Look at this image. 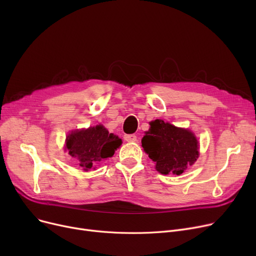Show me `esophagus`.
<instances>
[{
	"instance_id": "1",
	"label": "esophagus",
	"mask_w": 256,
	"mask_h": 256,
	"mask_svg": "<svg viewBox=\"0 0 256 256\" xmlns=\"http://www.w3.org/2000/svg\"><path fill=\"white\" fill-rule=\"evenodd\" d=\"M124 140L126 142H136L137 141V136H135V135H126Z\"/></svg>"
}]
</instances>
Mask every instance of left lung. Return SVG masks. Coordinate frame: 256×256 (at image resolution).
Instances as JSON below:
<instances>
[{
  "mask_svg": "<svg viewBox=\"0 0 256 256\" xmlns=\"http://www.w3.org/2000/svg\"><path fill=\"white\" fill-rule=\"evenodd\" d=\"M144 152L162 174L180 176L198 158V141L189 130L178 128L163 120L150 122L141 140Z\"/></svg>",
  "mask_w": 256,
  "mask_h": 256,
  "instance_id": "8db88e82",
  "label": "left lung"
}]
</instances>
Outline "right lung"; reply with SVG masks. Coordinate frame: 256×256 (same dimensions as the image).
Returning <instances> with one entry per match:
<instances>
[{
    "label": "right lung",
    "mask_w": 256,
    "mask_h": 256,
    "mask_svg": "<svg viewBox=\"0 0 256 256\" xmlns=\"http://www.w3.org/2000/svg\"><path fill=\"white\" fill-rule=\"evenodd\" d=\"M121 139L102 126L74 130L66 138V148L84 170L111 158L121 145Z\"/></svg>",
    "instance_id": "add662e5"
}]
</instances>
